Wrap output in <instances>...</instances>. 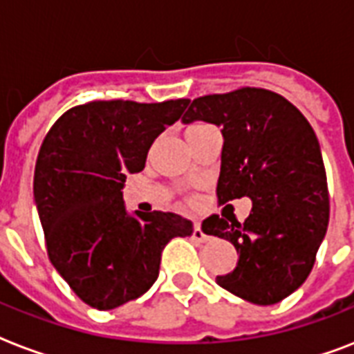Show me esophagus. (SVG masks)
I'll return each mask as SVG.
<instances>
[{
  "mask_svg": "<svg viewBox=\"0 0 354 354\" xmlns=\"http://www.w3.org/2000/svg\"><path fill=\"white\" fill-rule=\"evenodd\" d=\"M193 241L196 242H207L209 241V235H205L204 230H202V224L198 221L193 222Z\"/></svg>",
  "mask_w": 354,
  "mask_h": 354,
  "instance_id": "1",
  "label": "esophagus"
}]
</instances>
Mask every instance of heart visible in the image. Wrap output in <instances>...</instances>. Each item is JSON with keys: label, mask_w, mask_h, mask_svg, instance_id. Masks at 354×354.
Here are the masks:
<instances>
[{"label": "heart", "mask_w": 354, "mask_h": 354, "mask_svg": "<svg viewBox=\"0 0 354 354\" xmlns=\"http://www.w3.org/2000/svg\"><path fill=\"white\" fill-rule=\"evenodd\" d=\"M200 127H204V124H193V127L187 128V132H191V130H196V128H200Z\"/></svg>", "instance_id": "heart-1"}]
</instances>
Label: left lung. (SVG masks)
Wrapping results in <instances>:
<instances>
[{"label": "left lung", "instance_id": "1", "mask_svg": "<svg viewBox=\"0 0 354 354\" xmlns=\"http://www.w3.org/2000/svg\"><path fill=\"white\" fill-rule=\"evenodd\" d=\"M222 128L218 205L250 196L246 221L211 215L207 235L226 239L239 261L216 283L255 305L290 296L310 274L329 226V189L324 158L310 122L283 95L239 88L194 99L183 122Z\"/></svg>", "mask_w": 354, "mask_h": 354}]
</instances>
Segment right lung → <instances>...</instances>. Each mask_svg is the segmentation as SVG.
Returning a JSON list of instances; mask_svg holds the SVG:
<instances>
[{
  "instance_id": "obj_1",
  "label": "right lung",
  "mask_w": 354,
  "mask_h": 354,
  "mask_svg": "<svg viewBox=\"0 0 354 354\" xmlns=\"http://www.w3.org/2000/svg\"><path fill=\"white\" fill-rule=\"evenodd\" d=\"M189 99L90 101L69 108L44 138L35 167V202L49 261L93 308L143 296L160 274L161 252L193 224L174 213L128 215L122 185L143 171L150 145L176 122Z\"/></svg>"
}]
</instances>
